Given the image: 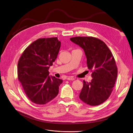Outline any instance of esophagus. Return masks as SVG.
I'll return each mask as SVG.
<instances>
[{"instance_id": "34e87169", "label": "esophagus", "mask_w": 133, "mask_h": 133, "mask_svg": "<svg viewBox=\"0 0 133 133\" xmlns=\"http://www.w3.org/2000/svg\"><path fill=\"white\" fill-rule=\"evenodd\" d=\"M67 79L68 81H73L75 79V78L73 77H67Z\"/></svg>"}]
</instances>
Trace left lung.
I'll list each match as a JSON object with an SVG mask.
<instances>
[{
  "label": "left lung",
  "instance_id": "8db88e82",
  "mask_svg": "<svg viewBox=\"0 0 133 133\" xmlns=\"http://www.w3.org/2000/svg\"><path fill=\"white\" fill-rule=\"evenodd\" d=\"M82 47L87 58L88 68L92 71L89 83L83 81L79 98L90 106L106 101L113 90L117 76V68L110 50L102 41L92 37L70 38Z\"/></svg>",
  "mask_w": 133,
  "mask_h": 133
}]
</instances>
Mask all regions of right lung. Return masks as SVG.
<instances>
[{"mask_svg":"<svg viewBox=\"0 0 133 133\" xmlns=\"http://www.w3.org/2000/svg\"><path fill=\"white\" fill-rule=\"evenodd\" d=\"M61 43L57 37L39 38L24 51L18 63V79L27 97L44 105L56 97L63 80L49 76V68L58 54Z\"/></svg>","mask_w":133,"mask_h":133,"instance_id":"add662e5","label":"right lung"}]
</instances>
